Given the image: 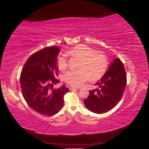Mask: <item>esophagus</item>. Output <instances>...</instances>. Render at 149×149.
I'll use <instances>...</instances> for the list:
<instances>
[{"label":"esophagus","mask_w":149,"mask_h":149,"mask_svg":"<svg viewBox=\"0 0 149 149\" xmlns=\"http://www.w3.org/2000/svg\"><path fill=\"white\" fill-rule=\"evenodd\" d=\"M69 89H70V90H74V89H78V88H74V87H73V86H69Z\"/></svg>","instance_id":"1"}]
</instances>
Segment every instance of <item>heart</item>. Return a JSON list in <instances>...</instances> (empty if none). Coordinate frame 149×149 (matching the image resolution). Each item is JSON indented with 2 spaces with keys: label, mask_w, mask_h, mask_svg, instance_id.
<instances>
[{
  "label": "heart",
  "mask_w": 149,
  "mask_h": 149,
  "mask_svg": "<svg viewBox=\"0 0 149 149\" xmlns=\"http://www.w3.org/2000/svg\"><path fill=\"white\" fill-rule=\"evenodd\" d=\"M68 53L80 60L79 70L67 71L63 78L66 83L72 86L79 87L89 78L91 81L100 79L107 71V61L105 55L101 52H95L86 45H78L71 48ZM57 65L61 71L66 68L68 61L66 55L58 56Z\"/></svg>",
  "instance_id": "obj_1"
}]
</instances>
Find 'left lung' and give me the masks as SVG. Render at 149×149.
<instances>
[{
	"instance_id": "8db88e82",
	"label": "left lung",
	"mask_w": 149,
	"mask_h": 149,
	"mask_svg": "<svg viewBox=\"0 0 149 149\" xmlns=\"http://www.w3.org/2000/svg\"><path fill=\"white\" fill-rule=\"evenodd\" d=\"M127 83V76L123 63L114 59L107 71L96 82L98 88L89 91V95L84 104L94 113L103 114L111 110L121 99Z\"/></svg>"
}]
</instances>
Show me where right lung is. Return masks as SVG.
Segmentation results:
<instances>
[{"label": "right lung", "mask_w": 149, "mask_h": 149, "mask_svg": "<svg viewBox=\"0 0 149 149\" xmlns=\"http://www.w3.org/2000/svg\"><path fill=\"white\" fill-rule=\"evenodd\" d=\"M58 47L44 48L32 54L21 72L20 83L22 94L28 105L38 113L51 116L58 113L64 104V95L69 89L62 85L53 89L60 82L58 76Z\"/></svg>", "instance_id": "obj_1"}]
</instances>
